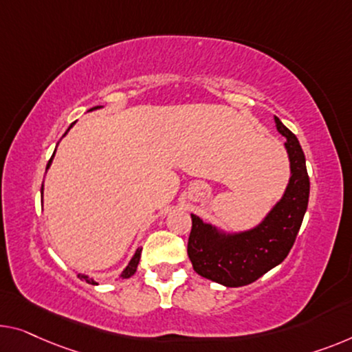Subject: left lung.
<instances>
[{
  "mask_svg": "<svg viewBox=\"0 0 352 352\" xmlns=\"http://www.w3.org/2000/svg\"><path fill=\"white\" fill-rule=\"evenodd\" d=\"M278 133L286 138L291 177L286 191L258 226L243 232H223L191 214L188 256L192 269L207 280L228 287L246 286L281 264L302 226L310 197L305 155L296 135L275 117Z\"/></svg>",
  "mask_w": 352,
  "mask_h": 352,
  "instance_id": "8db88e82",
  "label": "left lung"
}]
</instances>
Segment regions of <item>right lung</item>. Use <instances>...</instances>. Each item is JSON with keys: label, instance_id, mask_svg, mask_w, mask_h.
Wrapping results in <instances>:
<instances>
[{"label": "right lung", "instance_id": "add662e5", "mask_svg": "<svg viewBox=\"0 0 352 352\" xmlns=\"http://www.w3.org/2000/svg\"><path fill=\"white\" fill-rule=\"evenodd\" d=\"M94 109H101V106H96V107H93V109H90V110H94ZM74 123H76V122H74ZM74 123H72V124H74ZM72 124L69 126V129L72 128ZM69 129H67V131H69ZM67 131H66V133H67ZM65 135H66V134H65ZM54 156H55V151H54V155H52V158H50V161H49V164H47V169H49V167H50V164H52V160H54ZM42 190H44V185H42V188H41V194H42ZM140 253H142V248H138V250H135V253H134V256H133V259L129 261V264L126 265V269L122 272V275H120V276H122V278H129V276H133V275L135 274V270H138V264H139V261H140ZM77 276L80 278V280H85V281L88 283V285H98V283L94 281L93 278L88 276V275L78 274Z\"/></svg>", "mask_w": 352, "mask_h": 352}]
</instances>
